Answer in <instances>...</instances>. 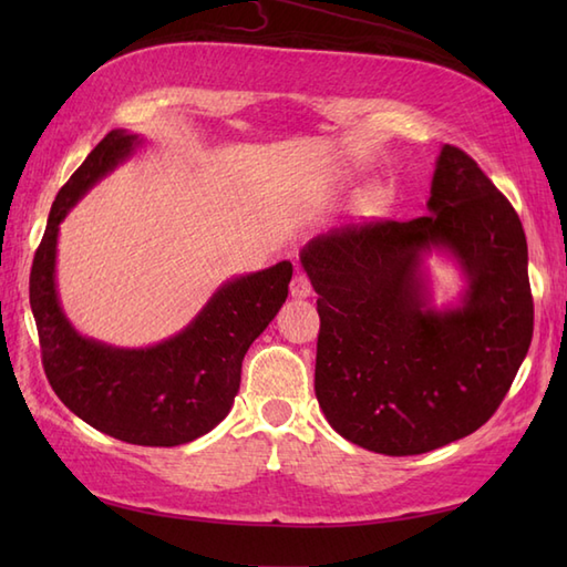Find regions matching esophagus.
Instances as JSON below:
<instances>
[{"label":"esophagus","instance_id":"34e87169","mask_svg":"<svg viewBox=\"0 0 567 567\" xmlns=\"http://www.w3.org/2000/svg\"><path fill=\"white\" fill-rule=\"evenodd\" d=\"M290 295H292L295 299H307V297L311 295V285H309V280H307V275H305V272H297V275L292 277V282H290Z\"/></svg>","mask_w":567,"mask_h":567}]
</instances>
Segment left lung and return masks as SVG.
Segmentation results:
<instances>
[{
	"label": "left lung",
	"instance_id": "left-lung-1",
	"mask_svg": "<svg viewBox=\"0 0 567 567\" xmlns=\"http://www.w3.org/2000/svg\"><path fill=\"white\" fill-rule=\"evenodd\" d=\"M426 216L341 226L299 250L319 295L315 392L336 433L382 455H419L497 412L534 333L524 226L461 148L443 146ZM466 287L432 302L425 260Z\"/></svg>",
	"mask_w": 567,
	"mask_h": 567
}]
</instances>
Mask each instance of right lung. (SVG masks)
Instances as JSON below:
<instances>
[{"mask_svg": "<svg viewBox=\"0 0 567 567\" xmlns=\"http://www.w3.org/2000/svg\"><path fill=\"white\" fill-rule=\"evenodd\" d=\"M143 136L114 128L84 158L48 214L29 297L48 382L72 414L134 445H183L231 412L240 363L287 299L292 262L221 282L183 331L146 348H122L80 333L60 305L58 234L68 212L126 163Z\"/></svg>", "mask_w": 567, "mask_h": 567, "instance_id": "add662e5", "label": "right lung"}]
</instances>
